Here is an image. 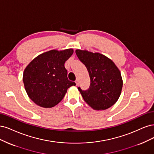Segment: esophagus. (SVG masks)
<instances>
[{"label": "esophagus", "instance_id": "esophagus-1", "mask_svg": "<svg viewBox=\"0 0 154 154\" xmlns=\"http://www.w3.org/2000/svg\"><path fill=\"white\" fill-rule=\"evenodd\" d=\"M75 83H76V85H77V86H78V85H79V80H78V79H77V80L75 81Z\"/></svg>", "mask_w": 154, "mask_h": 154}]
</instances>
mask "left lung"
<instances>
[{"mask_svg": "<svg viewBox=\"0 0 154 154\" xmlns=\"http://www.w3.org/2000/svg\"><path fill=\"white\" fill-rule=\"evenodd\" d=\"M78 58L87 68L90 77L88 90L78 88L83 99L95 110H105L115 104L121 95L123 80L114 62L100 53L77 49Z\"/></svg>", "mask_w": 154, "mask_h": 154, "instance_id": "8db88e82", "label": "left lung"}]
</instances>
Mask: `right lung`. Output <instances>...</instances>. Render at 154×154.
<instances>
[{
	"instance_id": "right-lung-1",
	"label": "right lung",
	"mask_w": 154,
	"mask_h": 154,
	"mask_svg": "<svg viewBox=\"0 0 154 154\" xmlns=\"http://www.w3.org/2000/svg\"><path fill=\"white\" fill-rule=\"evenodd\" d=\"M72 48L51 50L38 56L24 70L23 81L29 97L38 106L51 108L60 102L68 89L75 86L69 81L64 67Z\"/></svg>"
}]
</instances>
